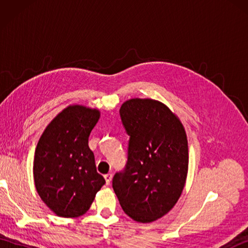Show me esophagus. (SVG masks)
Segmentation results:
<instances>
[{"instance_id": "obj_1", "label": "esophagus", "mask_w": 248, "mask_h": 248, "mask_svg": "<svg viewBox=\"0 0 248 248\" xmlns=\"http://www.w3.org/2000/svg\"><path fill=\"white\" fill-rule=\"evenodd\" d=\"M112 178H113V175H112V173H107V175H104L105 182H107L108 186V184L110 183V181H112Z\"/></svg>"}]
</instances>
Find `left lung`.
I'll list each match as a JSON object with an SVG mask.
<instances>
[{
	"instance_id": "8db88e82",
	"label": "left lung",
	"mask_w": 248,
	"mask_h": 248,
	"mask_svg": "<svg viewBox=\"0 0 248 248\" xmlns=\"http://www.w3.org/2000/svg\"><path fill=\"white\" fill-rule=\"evenodd\" d=\"M130 136L128 162L113 188L124 213L140 223L164 217L180 198L188 168L186 130L165 104L134 98L119 109Z\"/></svg>"
}]
</instances>
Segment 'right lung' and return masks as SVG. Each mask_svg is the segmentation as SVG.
<instances>
[{
	"mask_svg": "<svg viewBox=\"0 0 248 248\" xmlns=\"http://www.w3.org/2000/svg\"><path fill=\"white\" fill-rule=\"evenodd\" d=\"M99 118L97 108L69 105L48 124L37 144L35 186L57 217H78L86 213L104 186L88 147L89 134Z\"/></svg>",
	"mask_w": 248,
	"mask_h": 248,
	"instance_id": "1",
	"label": "right lung"
}]
</instances>
